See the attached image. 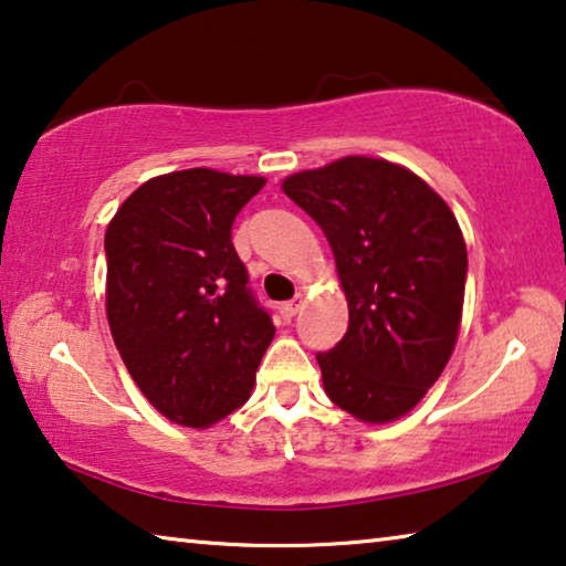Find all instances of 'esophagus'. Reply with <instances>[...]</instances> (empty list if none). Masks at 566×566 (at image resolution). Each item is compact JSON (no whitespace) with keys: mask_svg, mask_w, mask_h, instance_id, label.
Returning <instances> with one entry per match:
<instances>
[{"mask_svg":"<svg viewBox=\"0 0 566 566\" xmlns=\"http://www.w3.org/2000/svg\"><path fill=\"white\" fill-rule=\"evenodd\" d=\"M302 306H304V296H302V294H296L294 300H290V302H284V304H282V317H284L286 322H290L292 317H296V312H300Z\"/></svg>","mask_w":566,"mask_h":566,"instance_id":"1","label":"esophagus"}]
</instances>
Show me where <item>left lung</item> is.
I'll list each match as a JSON object with an SVG mask.
<instances>
[{
    "label": "left lung",
    "instance_id": "left-lung-1",
    "mask_svg": "<svg viewBox=\"0 0 566 566\" xmlns=\"http://www.w3.org/2000/svg\"><path fill=\"white\" fill-rule=\"evenodd\" d=\"M332 247L349 327L319 352L324 391L367 424L419 405L452 357L467 244L452 209L415 171L344 157L282 181Z\"/></svg>",
    "mask_w": 566,
    "mask_h": 566
}]
</instances>
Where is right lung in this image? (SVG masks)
Here are the masks:
<instances>
[{"mask_svg":"<svg viewBox=\"0 0 566 566\" xmlns=\"http://www.w3.org/2000/svg\"><path fill=\"white\" fill-rule=\"evenodd\" d=\"M264 177L169 171L124 199L104 234L107 319L151 407L205 429L252 395L274 337L254 300L232 224Z\"/></svg>","mask_w":566,"mask_h":566,"instance_id":"obj_1","label":"right lung"}]
</instances>
